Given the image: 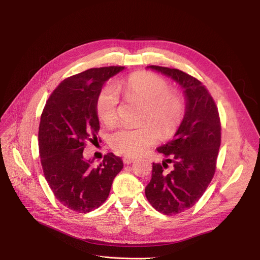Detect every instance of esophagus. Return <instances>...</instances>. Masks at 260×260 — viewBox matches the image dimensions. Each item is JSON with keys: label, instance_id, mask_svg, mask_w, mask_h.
<instances>
[{"label": "esophagus", "instance_id": "1", "mask_svg": "<svg viewBox=\"0 0 260 260\" xmlns=\"http://www.w3.org/2000/svg\"><path fill=\"white\" fill-rule=\"evenodd\" d=\"M134 161H136V160H135V158H133V157H127V156H125L124 158H123V162H124L125 165H131V163H133Z\"/></svg>", "mask_w": 260, "mask_h": 260}]
</instances>
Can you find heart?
Wrapping results in <instances>:
<instances>
[{
	"mask_svg": "<svg viewBox=\"0 0 260 260\" xmlns=\"http://www.w3.org/2000/svg\"><path fill=\"white\" fill-rule=\"evenodd\" d=\"M119 90L128 102L143 104L138 128H120L109 143L116 153L127 157H138L155 145L161 135L170 137L178 129L186 111L182 92L170 89V83L151 72L132 74L118 84ZM120 101L116 89L106 85L97 101V113L106 125H113L119 116Z\"/></svg>",
	"mask_w": 260,
	"mask_h": 260,
	"instance_id": "obj_1",
	"label": "heart"
}]
</instances>
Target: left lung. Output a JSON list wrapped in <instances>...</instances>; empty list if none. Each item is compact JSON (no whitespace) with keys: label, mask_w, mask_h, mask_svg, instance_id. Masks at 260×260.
Segmentation results:
<instances>
[{"label":"left lung","mask_w":260,"mask_h":260,"mask_svg":"<svg viewBox=\"0 0 260 260\" xmlns=\"http://www.w3.org/2000/svg\"><path fill=\"white\" fill-rule=\"evenodd\" d=\"M147 67L176 81L186 101L185 115L174 139L157 148L167 162L153 163L152 179L145 187L153 208L175 215L192 208L213 179L221 142L220 118L211 93L199 80L176 68ZM168 162L173 168L167 173Z\"/></svg>","instance_id":"8db88e82"}]
</instances>
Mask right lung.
<instances>
[{
	"label": "right lung",
	"mask_w": 260,
	"mask_h": 260,
	"mask_svg": "<svg viewBox=\"0 0 260 260\" xmlns=\"http://www.w3.org/2000/svg\"><path fill=\"white\" fill-rule=\"evenodd\" d=\"M123 66L90 68L68 77L44 106L39 125V153L45 179L64 207L79 213L98 209L107 199L113 180L123 169L120 157L109 153L98 167L83 158L86 141L100 129L97 101L109 78Z\"/></svg>",
	"instance_id": "obj_1"
}]
</instances>
